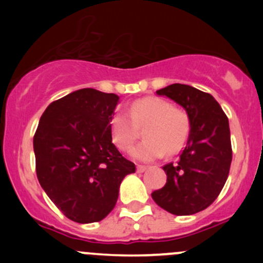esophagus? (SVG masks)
<instances>
[{"label":"esophagus","mask_w":263,"mask_h":263,"mask_svg":"<svg viewBox=\"0 0 263 263\" xmlns=\"http://www.w3.org/2000/svg\"><path fill=\"white\" fill-rule=\"evenodd\" d=\"M145 171H147V166L137 165V173H144Z\"/></svg>","instance_id":"obj_1"}]
</instances>
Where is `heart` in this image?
<instances>
[{
    "label": "heart",
    "mask_w": 263,
    "mask_h": 263,
    "mask_svg": "<svg viewBox=\"0 0 263 263\" xmlns=\"http://www.w3.org/2000/svg\"><path fill=\"white\" fill-rule=\"evenodd\" d=\"M144 127L145 141L132 150V156L140 161H154L181 150L190 134V119L184 110L172 107L166 100L145 97L129 105L128 115L113 116L110 134L117 146L128 151L139 139V128Z\"/></svg>",
    "instance_id": "obj_1"
}]
</instances>
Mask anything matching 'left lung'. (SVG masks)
Here are the masks:
<instances>
[{
	"label": "left lung",
	"instance_id": "obj_1",
	"mask_svg": "<svg viewBox=\"0 0 263 263\" xmlns=\"http://www.w3.org/2000/svg\"><path fill=\"white\" fill-rule=\"evenodd\" d=\"M156 94L184 108L191 128L179 160L163 166L165 185L151 197L173 215L200 213L216 200L229 176V121L213 95L190 85H169Z\"/></svg>",
	"mask_w": 263,
	"mask_h": 263
}]
</instances>
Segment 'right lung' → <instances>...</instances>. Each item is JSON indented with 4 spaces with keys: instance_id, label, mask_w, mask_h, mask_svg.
<instances>
[{
    "instance_id": "right-lung-1",
    "label": "right lung",
    "mask_w": 263,
    "mask_h": 263,
    "mask_svg": "<svg viewBox=\"0 0 263 263\" xmlns=\"http://www.w3.org/2000/svg\"><path fill=\"white\" fill-rule=\"evenodd\" d=\"M116 94L80 89L50 103L34 135L36 177L65 216L100 221L115 209L119 185L136 166L112 142Z\"/></svg>"
}]
</instances>
